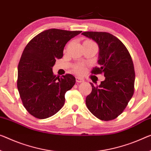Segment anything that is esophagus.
Segmentation results:
<instances>
[{"mask_svg":"<svg viewBox=\"0 0 151 151\" xmlns=\"http://www.w3.org/2000/svg\"><path fill=\"white\" fill-rule=\"evenodd\" d=\"M76 82H78V83H81V82H83V80L82 78H80V77H76Z\"/></svg>","mask_w":151,"mask_h":151,"instance_id":"obj_1","label":"esophagus"}]
</instances>
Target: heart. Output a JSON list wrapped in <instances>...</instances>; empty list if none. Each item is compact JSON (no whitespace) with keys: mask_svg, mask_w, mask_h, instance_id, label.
Masks as SVG:
<instances>
[{"mask_svg":"<svg viewBox=\"0 0 151 151\" xmlns=\"http://www.w3.org/2000/svg\"><path fill=\"white\" fill-rule=\"evenodd\" d=\"M84 42H90V43H94L93 42H92L91 40H86ZM83 70H84V66L82 64H78L77 65L73 67V71L74 72L76 73H82Z\"/></svg>","mask_w":151,"mask_h":151,"instance_id":"heart-1","label":"heart"}]
</instances>
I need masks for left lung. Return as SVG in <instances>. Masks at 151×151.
<instances>
[{"label": "left lung", "mask_w": 151, "mask_h": 151, "mask_svg": "<svg viewBox=\"0 0 151 151\" xmlns=\"http://www.w3.org/2000/svg\"><path fill=\"white\" fill-rule=\"evenodd\" d=\"M82 35L98 44V64L92 74L103 73L105 80L92 86L86 99L88 110L103 121L115 119L126 109L134 92L135 71L130 54L117 37L107 32H84Z\"/></svg>", "instance_id": "8db88e82"}]
</instances>
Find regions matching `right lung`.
Here are the masks:
<instances>
[{
	"label": "right lung",
	"mask_w": 151,
	"mask_h": 151,
	"mask_svg": "<svg viewBox=\"0 0 151 151\" xmlns=\"http://www.w3.org/2000/svg\"><path fill=\"white\" fill-rule=\"evenodd\" d=\"M82 31L49 29L42 32L25 46L18 65L17 89L29 114L46 119L63 107L65 94L76 83L71 74L54 75L52 67L61 59L65 46Z\"/></svg>",
	"instance_id": "obj_1"
}]
</instances>
